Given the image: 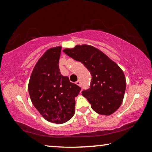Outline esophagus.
Instances as JSON below:
<instances>
[{
	"label": "esophagus",
	"mask_w": 152,
	"mask_h": 152,
	"mask_svg": "<svg viewBox=\"0 0 152 152\" xmlns=\"http://www.w3.org/2000/svg\"><path fill=\"white\" fill-rule=\"evenodd\" d=\"M76 84L78 86H81V83H80V80L76 81Z\"/></svg>",
	"instance_id": "1"
}]
</instances>
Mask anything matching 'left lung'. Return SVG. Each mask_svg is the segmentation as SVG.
<instances>
[{
    "mask_svg": "<svg viewBox=\"0 0 152 152\" xmlns=\"http://www.w3.org/2000/svg\"><path fill=\"white\" fill-rule=\"evenodd\" d=\"M63 51L80 61L92 76L91 86L82 92L92 109L100 115H110L121 104L126 88L125 77L120 67L101 50L88 45H77Z\"/></svg>",
    "mask_w": 152,
    "mask_h": 152,
    "instance_id": "left-lung-1",
    "label": "left lung"
}]
</instances>
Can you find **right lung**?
Masks as SVG:
<instances>
[{
    "label": "right lung",
    "instance_id": "add662e5",
    "mask_svg": "<svg viewBox=\"0 0 152 152\" xmlns=\"http://www.w3.org/2000/svg\"><path fill=\"white\" fill-rule=\"evenodd\" d=\"M61 47L52 48L43 53L31 75L28 91L31 102L49 122L61 124L74 116L75 97L80 87L61 74L59 60Z\"/></svg>",
    "mask_w": 152,
    "mask_h": 152
}]
</instances>
